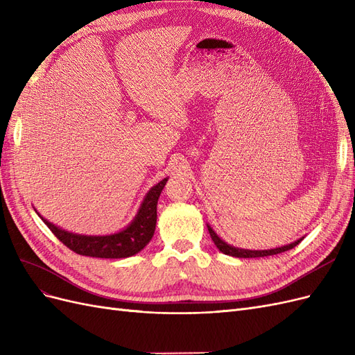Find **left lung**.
<instances>
[{
	"mask_svg": "<svg viewBox=\"0 0 355 355\" xmlns=\"http://www.w3.org/2000/svg\"><path fill=\"white\" fill-rule=\"evenodd\" d=\"M209 228V232H210V237L213 240V243L216 244L218 249L225 253V254H230V256H235V257H263V256H272V254H278V253H283V252H287L290 249H293V247H296L300 240L292 243V244H287V245H283V247H277V249H271V250H244V249H237V247L234 245H230L225 241H222L216 232H214L210 227Z\"/></svg>",
	"mask_w": 355,
	"mask_h": 355,
	"instance_id": "1",
	"label": "left lung"
}]
</instances>
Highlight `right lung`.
Instances as JSON below:
<instances>
[{"instance_id":"add662e5","label":"right lung","mask_w":355,"mask_h":355,"mask_svg":"<svg viewBox=\"0 0 355 355\" xmlns=\"http://www.w3.org/2000/svg\"><path fill=\"white\" fill-rule=\"evenodd\" d=\"M167 179L151 188L148 192L141 209H139L135 220L128 227L116 234L111 235H80L72 234L65 230H60L55 225L44 220L49 230L65 244L72 252L90 256V257H105V259H120V257L133 256L141 252L144 247L153 239L157 223V202L161 191H163Z\"/></svg>"}]
</instances>
